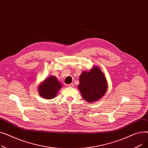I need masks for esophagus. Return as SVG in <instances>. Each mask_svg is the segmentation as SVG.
Returning a JSON list of instances; mask_svg holds the SVG:
<instances>
[{
	"label": "esophagus",
	"mask_w": 148,
	"mask_h": 148,
	"mask_svg": "<svg viewBox=\"0 0 148 148\" xmlns=\"http://www.w3.org/2000/svg\"><path fill=\"white\" fill-rule=\"evenodd\" d=\"M68 86L73 88V87H74V84L73 83H71V84H68Z\"/></svg>",
	"instance_id": "1"
}]
</instances>
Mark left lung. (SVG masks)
Listing matches in <instances>:
<instances>
[{"mask_svg": "<svg viewBox=\"0 0 148 148\" xmlns=\"http://www.w3.org/2000/svg\"><path fill=\"white\" fill-rule=\"evenodd\" d=\"M78 85L81 94L87 102L98 101L106 94L107 82L103 73L98 66H94L89 71H83L79 77Z\"/></svg>", "mask_w": 148, "mask_h": 148, "instance_id": "obj_1", "label": "left lung"}]
</instances>
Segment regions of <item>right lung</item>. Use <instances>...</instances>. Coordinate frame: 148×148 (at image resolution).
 Masks as SVG:
<instances>
[{"mask_svg": "<svg viewBox=\"0 0 148 148\" xmlns=\"http://www.w3.org/2000/svg\"><path fill=\"white\" fill-rule=\"evenodd\" d=\"M62 87L56 77L51 75L46 78L38 86V92L43 98L50 99L55 98Z\"/></svg>", "mask_w": 148, "mask_h": 148, "instance_id": "obj_1", "label": "right lung"}]
</instances>
